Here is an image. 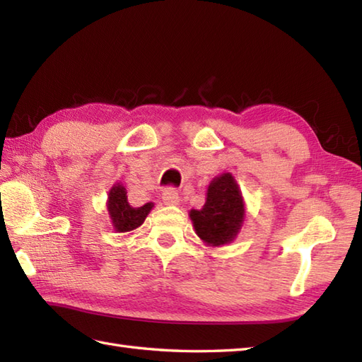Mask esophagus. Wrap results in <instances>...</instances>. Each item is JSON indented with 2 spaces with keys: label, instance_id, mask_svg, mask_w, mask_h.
I'll list each match as a JSON object with an SVG mask.
<instances>
[{
  "label": "esophagus",
  "instance_id": "1",
  "mask_svg": "<svg viewBox=\"0 0 362 362\" xmlns=\"http://www.w3.org/2000/svg\"><path fill=\"white\" fill-rule=\"evenodd\" d=\"M161 197H163V202L166 205H177V204H179V193H177L175 188H173V187L165 188L163 196H161Z\"/></svg>",
  "mask_w": 362,
  "mask_h": 362
}]
</instances>
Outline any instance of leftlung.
Segmentation results:
<instances>
[{
	"instance_id": "left-lung-1",
	"label": "left lung",
	"mask_w": 362,
	"mask_h": 362,
	"mask_svg": "<svg viewBox=\"0 0 362 362\" xmlns=\"http://www.w3.org/2000/svg\"><path fill=\"white\" fill-rule=\"evenodd\" d=\"M189 216L196 233L209 245L233 241L244 219V204L232 174L216 177L210 183L204 209L191 210Z\"/></svg>"
}]
</instances>
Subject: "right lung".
I'll return each mask as SVG.
<instances>
[{
  "label": "right lung",
  "mask_w": 362,
  "mask_h": 362,
  "mask_svg": "<svg viewBox=\"0 0 362 362\" xmlns=\"http://www.w3.org/2000/svg\"><path fill=\"white\" fill-rule=\"evenodd\" d=\"M127 191L118 183L110 189L109 194V213L113 222V227L117 232H132L136 227H140L148 213L152 209V204H144L143 206H132L127 202Z\"/></svg>",
  "instance_id": "add662e5"
}]
</instances>
